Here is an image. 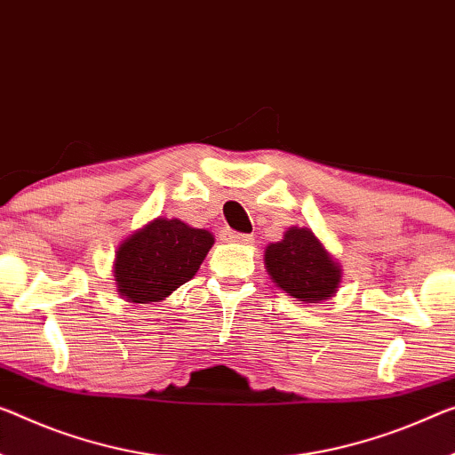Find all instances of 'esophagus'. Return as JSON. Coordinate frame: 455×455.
Masks as SVG:
<instances>
[{
	"label": "esophagus",
	"mask_w": 455,
	"mask_h": 455,
	"mask_svg": "<svg viewBox=\"0 0 455 455\" xmlns=\"http://www.w3.org/2000/svg\"><path fill=\"white\" fill-rule=\"evenodd\" d=\"M223 237H226L228 242H235V243H251V242H254V237H251V235L237 234V232H232V229H226V232H223Z\"/></svg>",
	"instance_id": "esophagus-1"
}]
</instances>
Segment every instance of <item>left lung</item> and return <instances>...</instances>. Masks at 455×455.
<instances>
[{"label":"left lung","instance_id":"left-lung-1","mask_svg":"<svg viewBox=\"0 0 455 455\" xmlns=\"http://www.w3.org/2000/svg\"><path fill=\"white\" fill-rule=\"evenodd\" d=\"M264 267L278 289L303 303H321L333 297L341 283L339 262L311 228L292 226L281 242L268 243Z\"/></svg>","mask_w":455,"mask_h":455}]
</instances>
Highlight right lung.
<instances>
[{
	"instance_id": "1",
	"label": "right lung",
	"mask_w": 455,
	"mask_h": 455,
	"mask_svg": "<svg viewBox=\"0 0 455 455\" xmlns=\"http://www.w3.org/2000/svg\"><path fill=\"white\" fill-rule=\"evenodd\" d=\"M215 242L204 228L156 218L120 243L114 260L117 295L128 303H160L197 275Z\"/></svg>"
}]
</instances>
